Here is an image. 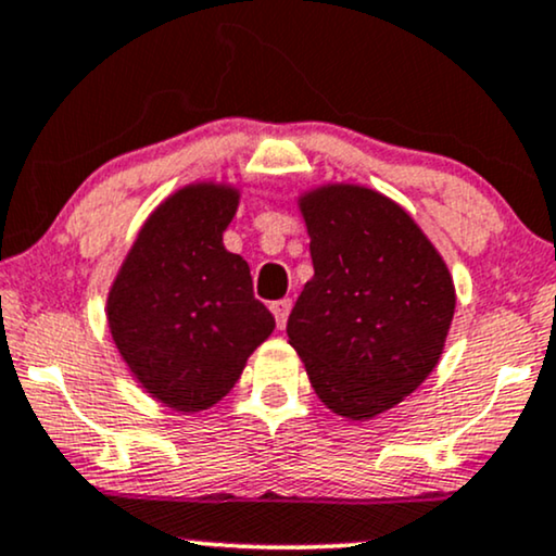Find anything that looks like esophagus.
Listing matches in <instances>:
<instances>
[{
	"mask_svg": "<svg viewBox=\"0 0 556 556\" xmlns=\"http://www.w3.org/2000/svg\"><path fill=\"white\" fill-rule=\"evenodd\" d=\"M290 311H292V300L290 298L271 302V313H274V320H277V328H285L287 315H290Z\"/></svg>",
	"mask_w": 556,
	"mask_h": 556,
	"instance_id": "esophagus-1",
	"label": "esophagus"
}]
</instances>
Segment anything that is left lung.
Segmentation results:
<instances>
[{
    "instance_id": "left-lung-1",
    "label": "left lung",
    "mask_w": 556,
    "mask_h": 556,
    "mask_svg": "<svg viewBox=\"0 0 556 556\" xmlns=\"http://www.w3.org/2000/svg\"><path fill=\"white\" fill-rule=\"evenodd\" d=\"M298 205L315 274L287 336L320 403L369 420L439 364L456 307L452 274L418 223L375 189L326 185Z\"/></svg>"
}]
</instances>
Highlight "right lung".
I'll list each match as a JSON object with an SVG mask.
<instances>
[{"label":"right lung","mask_w":556,"mask_h":556,"mask_svg":"<svg viewBox=\"0 0 556 556\" xmlns=\"http://www.w3.org/2000/svg\"><path fill=\"white\" fill-rule=\"evenodd\" d=\"M241 192L197 181L143 223L108 294V323L138 384L179 413L213 407L238 382L274 318L251 269L223 245Z\"/></svg>","instance_id":"1"}]
</instances>
